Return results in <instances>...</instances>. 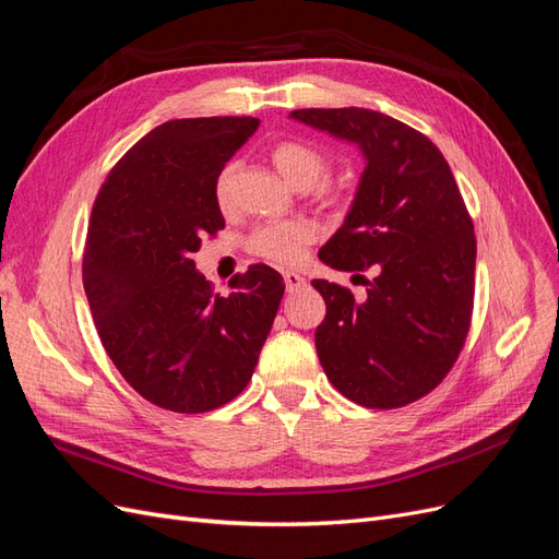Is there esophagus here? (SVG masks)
<instances>
[{
    "label": "esophagus",
    "mask_w": 559,
    "mask_h": 559,
    "mask_svg": "<svg viewBox=\"0 0 559 559\" xmlns=\"http://www.w3.org/2000/svg\"><path fill=\"white\" fill-rule=\"evenodd\" d=\"M284 284H286V292L294 294V292H298V289H302V286H306V277L294 273V270H286V273H284Z\"/></svg>",
    "instance_id": "obj_1"
}]
</instances>
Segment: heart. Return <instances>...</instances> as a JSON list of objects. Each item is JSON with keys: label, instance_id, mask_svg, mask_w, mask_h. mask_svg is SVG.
Instances as JSON below:
<instances>
[{"label": "heart", "instance_id": "1", "mask_svg": "<svg viewBox=\"0 0 559 559\" xmlns=\"http://www.w3.org/2000/svg\"><path fill=\"white\" fill-rule=\"evenodd\" d=\"M270 160L294 189L308 191L317 186V195L324 205L337 207L347 200L343 186L321 181L331 170V158L319 146L300 140H282L270 148ZM235 183H238V163L228 160L214 177V202L222 212H230L235 205ZM312 242L314 226L310 222H277L253 230L247 249L253 257L275 265H298Z\"/></svg>", "mask_w": 559, "mask_h": 559}]
</instances>
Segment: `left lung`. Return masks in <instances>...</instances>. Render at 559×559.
Wrapping results in <instances>:
<instances>
[{"mask_svg":"<svg viewBox=\"0 0 559 559\" xmlns=\"http://www.w3.org/2000/svg\"><path fill=\"white\" fill-rule=\"evenodd\" d=\"M292 118L357 142L366 170L343 228L319 259L373 270L366 298L312 280L326 302L314 331L331 384L366 408H403L443 382L466 343L476 289V235L438 146L370 109H296Z\"/></svg>","mask_w":559,"mask_h":559,"instance_id":"left-lung-1","label":"left lung"}]
</instances>
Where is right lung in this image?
<instances>
[{"label": "right lung", "instance_id": "obj_1", "mask_svg": "<svg viewBox=\"0 0 559 559\" xmlns=\"http://www.w3.org/2000/svg\"><path fill=\"white\" fill-rule=\"evenodd\" d=\"M251 116L177 118L118 160L93 202L83 289L99 341L126 382L173 413L238 396L273 326L284 280L265 263L216 294L195 270L222 230L214 177L259 128Z\"/></svg>", "mask_w": 559, "mask_h": 559}]
</instances>
